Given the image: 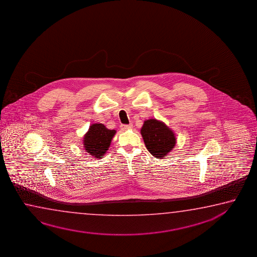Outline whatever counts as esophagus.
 Listing matches in <instances>:
<instances>
[{"mask_svg":"<svg viewBox=\"0 0 257 257\" xmlns=\"http://www.w3.org/2000/svg\"><path fill=\"white\" fill-rule=\"evenodd\" d=\"M120 126H121V130L126 131V130H131V128H132L133 125H132V124H128V125H121Z\"/></svg>","mask_w":257,"mask_h":257,"instance_id":"esophagus-1","label":"esophagus"}]
</instances>
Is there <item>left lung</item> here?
Instances as JSON below:
<instances>
[{"label": "left lung", "instance_id": "8db88e82", "mask_svg": "<svg viewBox=\"0 0 257 257\" xmlns=\"http://www.w3.org/2000/svg\"><path fill=\"white\" fill-rule=\"evenodd\" d=\"M141 135L147 150L155 158H165L176 145V138L173 131L163 122L157 119H148L141 128Z\"/></svg>", "mask_w": 257, "mask_h": 257}]
</instances>
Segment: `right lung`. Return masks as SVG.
I'll use <instances>...</instances> for the list:
<instances>
[{
    "instance_id": "right-lung-1",
    "label": "right lung",
    "mask_w": 257,
    "mask_h": 257,
    "mask_svg": "<svg viewBox=\"0 0 257 257\" xmlns=\"http://www.w3.org/2000/svg\"><path fill=\"white\" fill-rule=\"evenodd\" d=\"M115 133L116 131L107 130L100 123L91 125L84 136L83 145L85 150L95 158L101 159V157L107 152Z\"/></svg>"
}]
</instances>
